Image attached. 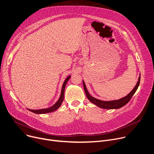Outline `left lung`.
<instances>
[{"instance_id": "1", "label": "left lung", "mask_w": 154, "mask_h": 154, "mask_svg": "<svg viewBox=\"0 0 154 154\" xmlns=\"http://www.w3.org/2000/svg\"><path fill=\"white\" fill-rule=\"evenodd\" d=\"M140 76L139 77L138 81L137 82L136 86L134 87V88L131 91V92L128 94L126 96H125V97H123L119 100H112V101H102V100L97 99L96 98L92 97L89 94V92L86 89V85L85 84V82L84 81H82V82H83V86H84V89H85V91L86 93V95L88 99L92 103L96 105L97 106H98L99 107H100L102 109H120V108L123 107L124 105H125L126 103H128L129 102V101L131 100V99L132 98V97L133 96L134 93L136 92V91H137V89L139 87V85L140 83Z\"/></svg>"}]
</instances>
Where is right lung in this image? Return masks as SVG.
I'll use <instances>...</instances> for the list:
<instances>
[{
	"instance_id": "1",
	"label": "right lung",
	"mask_w": 154,
	"mask_h": 154,
	"mask_svg": "<svg viewBox=\"0 0 154 154\" xmlns=\"http://www.w3.org/2000/svg\"><path fill=\"white\" fill-rule=\"evenodd\" d=\"M70 76H68L66 78V79L65 80L63 86H62V91H61V95L60 98L58 100V101L53 105L52 107H49V108H47V109H39V110H31V109H28V110L35 113H37V114H44V113H51L52 112L55 111L56 110H57L59 107H60V105H62V103L63 100V98H64V92H65V88L66 85V82H68V81L69 80V79L70 78Z\"/></svg>"
}]
</instances>
